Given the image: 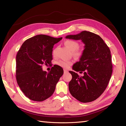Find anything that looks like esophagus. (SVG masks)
I'll return each mask as SVG.
<instances>
[{"label": "esophagus", "instance_id": "1", "mask_svg": "<svg viewBox=\"0 0 126 126\" xmlns=\"http://www.w3.org/2000/svg\"><path fill=\"white\" fill-rule=\"evenodd\" d=\"M63 72H64V74L67 73V72H68V70H66V69H64V70H63Z\"/></svg>", "mask_w": 126, "mask_h": 126}]
</instances>
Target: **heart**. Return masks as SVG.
I'll use <instances>...</instances> for the list:
<instances>
[{
	"instance_id": "1",
	"label": "heart",
	"mask_w": 126,
	"mask_h": 126,
	"mask_svg": "<svg viewBox=\"0 0 126 126\" xmlns=\"http://www.w3.org/2000/svg\"><path fill=\"white\" fill-rule=\"evenodd\" d=\"M64 45L66 46L72 52V54L76 58H80L83 54V51L82 49H78L79 47V43L77 41L74 40H67L64 41ZM55 50L53 51V54H55ZM57 64L59 66L64 68H68L72 64V62L70 61L61 60L57 63Z\"/></svg>"
}]
</instances>
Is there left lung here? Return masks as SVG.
I'll return each instance as SVG.
<instances>
[{"label":"left lung","instance_id":"8db88e82","mask_svg":"<svg viewBox=\"0 0 126 126\" xmlns=\"http://www.w3.org/2000/svg\"><path fill=\"white\" fill-rule=\"evenodd\" d=\"M66 38L81 40L85 44L83 54L72 69L83 72L80 76L69 71L72 79L69 83L71 94L79 101L89 102L101 96L107 87L112 72L110 50L101 38L94 33L83 31Z\"/></svg>","mask_w":126,"mask_h":126}]
</instances>
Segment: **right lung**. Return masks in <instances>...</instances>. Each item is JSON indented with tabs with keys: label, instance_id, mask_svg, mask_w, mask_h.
Instances as JSON below:
<instances>
[{
	"label": "right lung",
	"instance_id": "1",
	"mask_svg": "<svg viewBox=\"0 0 126 126\" xmlns=\"http://www.w3.org/2000/svg\"><path fill=\"white\" fill-rule=\"evenodd\" d=\"M63 38L38 35L27 39L16 56V80L19 87L30 99L43 101L54 93L57 83L63 74L59 66L49 72L43 71V64L50 65L54 45Z\"/></svg>",
	"mask_w": 126,
	"mask_h": 126
}]
</instances>
